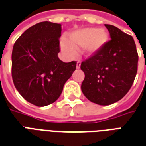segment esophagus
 Listing matches in <instances>:
<instances>
[{
	"mask_svg": "<svg viewBox=\"0 0 146 146\" xmlns=\"http://www.w3.org/2000/svg\"><path fill=\"white\" fill-rule=\"evenodd\" d=\"M81 67V61H78L77 64H76V68L79 69Z\"/></svg>",
	"mask_w": 146,
	"mask_h": 146,
	"instance_id": "1",
	"label": "esophagus"
}]
</instances>
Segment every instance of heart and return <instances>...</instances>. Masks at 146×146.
Returning a JSON list of instances; mask_svg holds the SVG:
<instances>
[{
    "label": "heart",
    "mask_w": 146,
    "mask_h": 146,
    "mask_svg": "<svg viewBox=\"0 0 146 146\" xmlns=\"http://www.w3.org/2000/svg\"><path fill=\"white\" fill-rule=\"evenodd\" d=\"M109 36L104 29L88 27L73 31L68 35V40H62L60 46L69 57H74L75 50L82 47L86 57H92L107 44Z\"/></svg>",
    "instance_id": "obj_1"
}]
</instances>
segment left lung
Listing matches in <instances>:
<instances>
[{"label": "left lung", "mask_w": 146, "mask_h": 146, "mask_svg": "<svg viewBox=\"0 0 146 146\" xmlns=\"http://www.w3.org/2000/svg\"><path fill=\"white\" fill-rule=\"evenodd\" d=\"M111 39L100 51L81 64L85 73L82 91L89 100L107 106L127 94L138 70L139 55L131 36L105 24Z\"/></svg>", "instance_id": "1"}]
</instances>
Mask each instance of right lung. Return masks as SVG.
<instances>
[{
	"label": "right lung",
	"mask_w": 146,
	"mask_h": 146,
	"mask_svg": "<svg viewBox=\"0 0 146 146\" xmlns=\"http://www.w3.org/2000/svg\"><path fill=\"white\" fill-rule=\"evenodd\" d=\"M60 36V24L42 22L26 29L14 44V85L25 100L38 107L57 100L76 68L75 61L63 62L57 56Z\"/></svg>",
	"instance_id": "right-lung-1"
}]
</instances>
